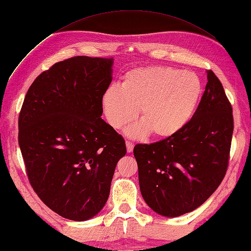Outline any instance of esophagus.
Masks as SVG:
<instances>
[{"instance_id":"obj_1","label":"esophagus","mask_w":251,"mask_h":251,"mask_svg":"<svg viewBox=\"0 0 251 251\" xmlns=\"http://www.w3.org/2000/svg\"><path fill=\"white\" fill-rule=\"evenodd\" d=\"M126 148H127V152L130 153L134 150V143L130 141H126Z\"/></svg>"}]
</instances>
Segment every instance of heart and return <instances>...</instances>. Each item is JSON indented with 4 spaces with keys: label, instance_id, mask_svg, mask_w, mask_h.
Returning a JSON list of instances; mask_svg holds the SVG:
<instances>
[{
    "label": "heart",
    "instance_id": "1",
    "mask_svg": "<svg viewBox=\"0 0 251 251\" xmlns=\"http://www.w3.org/2000/svg\"><path fill=\"white\" fill-rule=\"evenodd\" d=\"M195 73L169 67H141L127 72L122 85L112 84L102 95V109L109 124L122 129L140 109L141 122L126 130L135 139L152 135L169 138L193 116L201 95Z\"/></svg>",
    "mask_w": 251,
    "mask_h": 251
}]
</instances>
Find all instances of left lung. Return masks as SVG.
<instances>
[{
	"instance_id": "1",
	"label": "left lung",
	"mask_w": 251,
	"mask_h": 251,
	"mask_svg": "<svg viewBox=\"0 0 251 251\" xmlns=\"http://www.w3.org/2000/svg\"><path fill=\"white\" fill-rule=\"evenodd\" d=\"M207 79L201 102L182 129L134 148L143 200L164 217H179L204 204L226 173L234 129L232 105L211 70H207Z\"/></svg>"
}]
</instances>
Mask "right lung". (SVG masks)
Segmentation results:
<instances>
[{
  "mask_svg": "<svg viewBox=\"0 0 251 251\" xmlns=\"http://www.w3.org/2000/svg\"><path fill=\"white\" fill-rule=\"evenodd\" d=\"M112 58L76 56L32 83L18 120V142L34 192L56 214L85 221L102 209L125 140L105 123L102 95Z\"/></svg>",
  "mask_w": 251,
  "mask_h": 251,
  "instance_id": "add662e5",
  "label": "right lung"
}]
</instances>
